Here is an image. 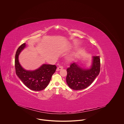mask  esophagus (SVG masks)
<instances>
[{"label":"esophagus","mask_w":124,"mask_h":124,"mask_svg":"<svg viewBox=\"0 0 124 124\" xmlns=\"http://www.w3.org/2000/svg\"><path fill=\"white\" fill-rule=\"evenodd\" d=\"M63 68V67H62V66H59V67H58V68H57V71H60V70H62V69Z\"/></svg>","instance_id":"1"}]
</instances>
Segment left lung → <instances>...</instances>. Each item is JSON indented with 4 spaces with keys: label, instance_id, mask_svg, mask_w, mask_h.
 Segmentation results:
<instances>
[{
    "label": "left lung",
    "instance_id": "left-lung-1",
    "mask_svg": "<svg viewBox=\"0 0 124 124\" xmlns=\"http://www.w3.org/2000/svg\"><path fill=\"white\" fill-rule=\"evenodd\" d=\"M100 71L99 56L93 57L92 65L88 69L80 66L77 63L71 64L67 69L66 83L70 88L80 90L87 88L99 75Z\"/></svg>",
    "mask_w": 124,
    "mask_h": 124
}]
</instances>
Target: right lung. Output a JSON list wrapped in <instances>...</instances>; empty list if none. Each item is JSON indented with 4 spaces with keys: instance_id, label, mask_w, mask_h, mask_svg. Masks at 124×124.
Listing matches in <instances>:
<instances>
[{
    "instance_id": "right-lung-1",
    "label": "right lung",
    "mask_w": 124,
    "mask_h": 124,
    "mask_svg": "<svg viewBox=\"0 0 124 124\" xmlns=\"http://www.w3.org/2000/svg\"><path fill=\"white\" fill-rule=\"evenodd\" d=\"M26 47V43L22 44L16 52L15 60L16 74L28 88L36 91L42 90L48 86L57 67L55 65L43 64L34 71L24 69L19 63L18 56Z\"/></svg>"
}]
</instances>
